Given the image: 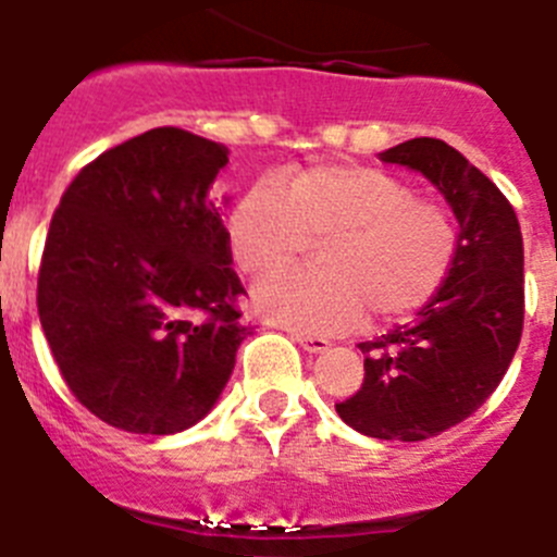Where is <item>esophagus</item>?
<instances>
[{"instance_id": "34e87169", "label": "esophagus", "mask_w": 557, "mask_h": 557, "mask_svg": "<svg viewBox=\"0 0 557 557\" xmlns=\"http://www.w3.org/2000/svg\"><path fill=\"white\" fill-rule=\"evenodd\" d=\"M293 338L306 349V352H325V349L331 347V342H327V338L309 336V333H293Z\"/></svg>"}]
</instances>
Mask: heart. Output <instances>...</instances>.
Returning <instances> with one entry per match:
<instances>
[{
    "label": "heart",
    "mask_w": 557,
    "mask_h": 557,
    "mask_svg": "<svg viewBox=\"0 0 557 557\" xmlns=\"http://www.w3.org/2000/svg\"><path fill=\"white\" fill-rule=\"evenodd\" d=\"M320 243L322 270H284L253 287V306L278 325L336 333L367 314L391 325L441 293L459 253V230L443 205L363 163L289 169L259 180L226 219L237 268L262 275Z\"/></svg>",
    "instance_id": "obj_1"
}]
</instances>
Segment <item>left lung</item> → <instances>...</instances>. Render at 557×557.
Segmentation results:
<instances>
[{
  "instance_id": "1",
  "label": "left lung",
  "mask_w": 557,
  "mask_h": 557,
  "mask_svg": "<svg viewBox=\"0 0 557 557\" xmlns=\"http://www.w3.org/2000/svg\"><path fill=\"white\" fill-rule=\"evenodd\" d=\"M383 163L421 172L459 224L448 282L410 325L361 342V391L336 405L355 432L426 441L473 416L500 385L525 317V253L517 213L481 169L441 139H410Z\"/></svg>"
}]
</instances>
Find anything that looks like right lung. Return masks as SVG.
Returning <instances> with one entry per match:
<instances>
[{
	"mask_svg": "<svg viewBox=\"0 0 557 557\" xmlns=\"http://www.w3.org/2000/svg\"><path fill=\"white\" fill-rule=\"evenodd\" d=\"M230 150L152 128L76 174L46 237L37 311L67 388L100 421L174 434L235 369L240 278L210 199Z\"/></svg>",
	"mask_w": 557,
	"mask_h": 557,
	"instance_id": "1",
	"label": "right lung"
}]
</instances>
